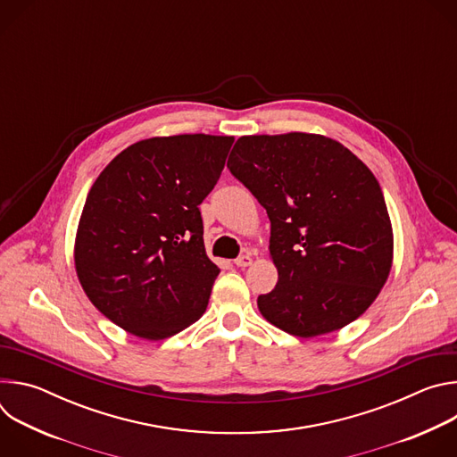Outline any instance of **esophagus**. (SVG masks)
<instances>
[{"label": "esophagus", "mask_w": 457, "mask_h": 457, "mask_svg": "<svg viewBox=\"0 0 457 457\" xmlns=\"http://www.w3.org/2000/svg\"><path fill=\"white\" fill-rule=\"evenodd\" d=\"M251 262H253V258H251L249 253L240 254L238 258H235V266H238V268H247V266H251Z\"/></svg>", "instance_id": "34e87169"}]
</instances>
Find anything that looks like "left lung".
Wrapping results in <instances>:
<instances>
[{"label":"left lung","mask_w":457,"mask_h":457,"mask_svg":"<svg viewBox=\"0 0 457 457\" xmlns=\"http://www.w3.org/2000/svg\"><path fill=\"white\" fill-rule=\"evenodd\" d=\"M228 168L264 206L278 282L256 303L278 329L312 338L345 328L393 266V226L372 171L314 134L240 137Z\"/></svg>","instance_id":"obj_1"}]
</instances>
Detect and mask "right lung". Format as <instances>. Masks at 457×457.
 <instances>
[{
    "mask_svg": "<svg viewBox=\"0 0 457 457\" xmlns=\"http://www.w3.org/2000/svg\"><path fill=\"white\" fill-rule=\"evenodd\" d=\"M233 137H152L122 150L96 179L76 237L90 302L124 331L162 340L197 321L220 270L204 249L199 204Z\"/></svg>",
    "mask_w": 457,
    "mask_h": 457,
    "instance_id": "right-lung-1",
    "label": "right lung"
}]
</instances>
